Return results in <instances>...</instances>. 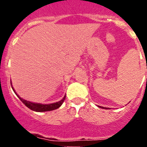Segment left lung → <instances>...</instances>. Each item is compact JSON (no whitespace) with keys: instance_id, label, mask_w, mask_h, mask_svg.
Segmentation results:
<instances>
[{"instance_id":"1","label":"left lung","mask_w":147,"mask_h":147,"mask_svg":"<svg viewBox=\"0 0 147 147\" xmlns=\"http://www.w3.org/2000/svg\"><path fill=\"white\" fill-rule=\"evenodd\" d=\"M98 107H101V108H105V107H101V106H98ZM105 109H108V108H107V107H105Z\"/></svg>"}]
</instances>
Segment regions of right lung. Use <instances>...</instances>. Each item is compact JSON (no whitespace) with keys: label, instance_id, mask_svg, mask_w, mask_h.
<instances>
[{"label":"right lung","instance_id":"right-lung-1","mask_svg":"<svg viewBox=\"0 0 147 147\" xmlns=\"http://www.w3.org/2000/svg\"><path fill=\"white\" fill-rule=\"evenodd\" d=\"M11 88H12L13 90H14V92L15 93V94L18 96V98H20V101H21L27 107H28V108L31 109L32 110H34V111H36V112H45V111H51V110H56V109L59 108V107H60L61 105H62V103H63V102L65 101V96L62 100H60V101H59V102H55V103L49 104V105H43V104L40 103H34V102H29V101H26V100L20 98V97L17 94L15 90H14V88H13V87H11Z\"/></svg>","mask_w":147,"mask_h":147}]
</instances>
